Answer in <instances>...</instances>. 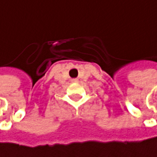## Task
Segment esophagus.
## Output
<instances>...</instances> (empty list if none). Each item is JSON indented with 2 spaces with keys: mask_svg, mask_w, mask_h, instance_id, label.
Segmentation results:
<instances>
[{
  "mask_svg": "<svg viewBox=\"0 0 157 157\" xmlns=\"http://www.w3.org/2000/svg\"><path fill=\"white\" fill-rule=\"evenodd\" d=\"M74 81H77V79H74Z\"/></svg>",
  "mask_w": 157,
  "mask_h": 157,
  "instance_id": "34e87169",
  "label": "esophagus"
}]
</instances>
